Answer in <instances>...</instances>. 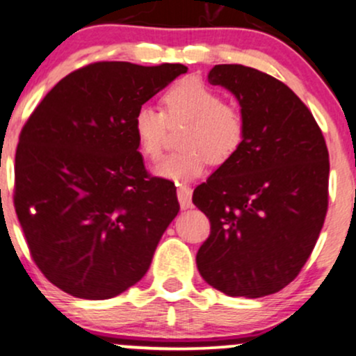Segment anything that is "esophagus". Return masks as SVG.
Masks as SVG:
<instances>
[{
  "mask_svg": "<svg viewBox=\"0 0 356 356\" xmlns=\"http://www.w3.org/2000/svg\"><path fill=\"white\" fill-rule=\"evenodd\" d=\"M177 199L182 210H187L192 207V188L188 186H177Z\"/></svg>",
  "mask_w": 356,
  "mask_h": 356,
  "instance_id": "obj_1",
  "label": "esophagus"
}]
</instances>
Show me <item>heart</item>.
<instances>
[{"label": "heart", "mask_w": 356, "mask_h": 356, "mask_svg": "<svg viewBox=\"0 0 356 356\" xmlns=\"http://www.w3.org/2000/svg\"><path fill=\"white\" fill-rule=\"evenodd\" d=\"M163 106L164 111L139 106L131 124L139 152L151 161L161 156L168 126L187 124L181 134L184 149L170 152L154 165L159 177L191 181L204 172L210 161L223 164L240 151L246 133L245 116L200 79L174 83L163 95Z\"/></svg>", "instance_id": "obj_1"}]
</instances>
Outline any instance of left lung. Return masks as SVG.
I'll list each match as a JSON object with an SVG mask.
<instances>
[{
  "label": "left lung",
  "mask_w": 356,
  "mask_h": 356,
  "mask_svg": "<svg viewBox=\"0 0 356 356\" xmlns=\"http://www.w3.org/2000/svg\"><path fill=\"white\" fill-rule=\"evenodd\" d=\"M209 82L236 97L246 133L240 151L193 192L210 220L197 268L227 296L263 298L298 277L321 235L330 170L325 139L300 98L264 72L222 64Z\"/></svg>",
  "instance_id": "left-lung-1"
}]
</instances>
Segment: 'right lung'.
Here are the masks:
<instances>
[{"mask_svg":"<svg viewBox=\"0 0 356 356\" xmlns=\"http://www.w3.org/2000/svg\"><path fill=\"white\" fill-rule=\"evenodd\" d=\"M186 72L95 62L62 79L26 121L16 215L34 263L67 294L115 298L149 269L179 202L169 181L147 175L133 116Z\"/></svg>","mask_w":356,"mask_h":356,"instance_id":"obj_1","label":"right lung"}]
</instances>
